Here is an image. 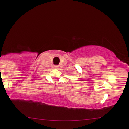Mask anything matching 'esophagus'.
I'll use <instances>...</instances> for the list:
<instances>
[{
	"label": "esophagus",
	"instance_id": "1",
	"mask_svg": "<svg viewBox=\"0 0 129 129\" xmlns=\"http://www.w3.org/2000/svg\"><path fill=\"white\" fill-rule=\"evenodd\" d=\"M54 68L55 69H59V66H58V65H55V66H54Z\"/></svg>",
	"mask_w": 129,
	"mask_h": 129
}]
</instances>
